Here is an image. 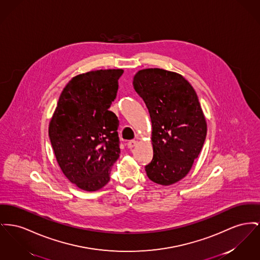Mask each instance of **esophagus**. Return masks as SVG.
<instances>
[{
    "label": "esophagus",
    "instance_id": "1",
    "mask_svg": "<svg viewBox=\"0 0 260 260\" xmlns=\"http://www.w3.org/2000/svg\"><path fill=\"white\" fill-rule=\"evenodd\" d=\"M137 144H138V140H135V139H134V140H129V141L127 142V147L132 149V148H134L135 146H137Z\"/></svg>",
    "mask_w": 260,
    "mask_h": 260
}]
</instances>
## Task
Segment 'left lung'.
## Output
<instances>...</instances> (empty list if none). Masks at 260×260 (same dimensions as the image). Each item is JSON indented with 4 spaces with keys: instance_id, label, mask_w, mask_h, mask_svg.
<instances>
[{
    "instance_id": "left-lung-1",
    "label": "left lung",
    "mask_w": 260,
    "mask_h": 260,
    "mask_svg": "<svg viewBox=\"0 0 260 260\" xmlns=\"http://www.w3.org/2000/svg\"><path fill=\"white\" fill-rule=\"evenodd\" d=\"M134 88L143 99L152 122L153 158L147 177L162 185L184 178L204 144L207 125L198 95L179 74L141 70Z\"/></svg>"
}]
</instances>
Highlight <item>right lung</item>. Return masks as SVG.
I'll return each instance as SVG.
<instances>
[{
	"label": "right lung",
	"mask_w": 260,
	"mask_h": 260,
	"mask_svg": "<svg viewBox=\"0 0 260 260\" xmlns=\"http://www.w3.org/2000/svg\"><path fill=\"white\" fill-rule=\"evenodd\" d=\"M122 70H99L72 78L61 93L49 125L58 164L70 182L86 191L110 181L120 157L119 120L109 111Z\"/></svg>",
	"instance_id": "obj_1"
}]
</instances>
